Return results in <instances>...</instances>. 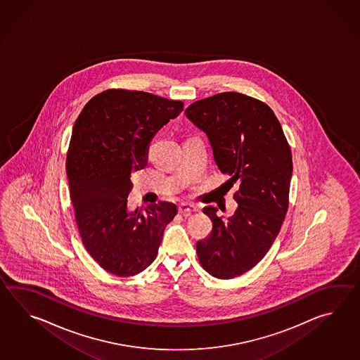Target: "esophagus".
<instances>
[{
  "instance_id": "1",
  "label": "esophagus",
  "mask_w": 360,
  "mask_h": 360,
  "mask_svg": "<svg viewBox=\"0 0 360 360\" xmlns=\"http://www.w3.org/2000/svg\"><path fill=\"white\" fill-rule=\"evenodd\" d=\"M197 211H198L197 207L189 205V203H181V205H179V212L184 214V216H191V214H194V212H197Z\"/></svg>"
}]
</instances>
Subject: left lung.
<instances>
[{
	"mask_svg": "<svg viewBox=\"0 0 360 360\" xmlns=\"http://www.w3.org/2000/svg\"><path fill=\"white\" fill-rule=\"evenodd\" d=\"M185 115L206 132L217 167L230 176L226 184L239 186L233 195L237 210L228 220L214 207L203 208L212 231L197 242L207 273L231 279L257 265L281 230L288 210L291 148L274 112L245 94H216L191 104Z\"/></svg>",
	"mask_w": 360,
	"mask_h": 360,
	"instance_id": "left-lung-1",
	"label": "left lung"
}]
</instances>
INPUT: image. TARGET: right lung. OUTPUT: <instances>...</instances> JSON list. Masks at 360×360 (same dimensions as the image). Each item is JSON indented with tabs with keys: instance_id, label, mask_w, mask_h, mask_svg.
Wrapping results in <instances>:
<instances>
[{
	"instance_id": "add662e5",
	"label": "right lung",
	"mask_w": 360,
	"mask_h": 360,
	"mask_svg": "<svg viewBox=\"0 0 360 360\" xmlns=\"http://www.w3.org/2000/svg\"><path fill=\"white\" fill-rule=\"evenodd\" d=\"M183 108L180 100L112 89L94 96L73 126L67 176L77 228L87 252L110 274L146 270L176 216L169 202L131 212L127 197L131 174L146 166L149 143Z\"/></svg>"
}]
</instances>
